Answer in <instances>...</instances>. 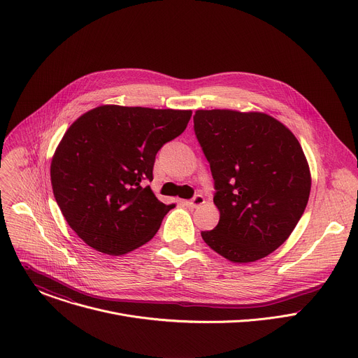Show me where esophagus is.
<instances>
[{
  "label": "esophagus",
  "instance_id": "1",
  "mask_svg": "<svg viewBox=\"0 0 358 358\" xmlns=\"http://www.w3.org/2000/svg\"><path fill=\"white\" fill-rule=\"evenodd\" d=\"M206 202V199H203V196L202 195H195L192 199H189V201H184V203L187 207H189V208H198V207H201L202 203Z\"/></svg>",
  "mask_w": 358,
  "mask_h": 358
}]
</instances>
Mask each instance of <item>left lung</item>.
Masks as SVG:
<instances>
[{"mask_svg": "<svg viewBox=\"0 0 358 358\" xmlns=\"http://www.w3.org/2000/svg\"><path fill=\"white\" fill-rule=\"evenodd\" d=\"M195 136L214 184L220 222L201 236L234 264L259 261L293 232L308 206L312 177L300 143L261 112L196 110Z\"/></svg>", "mask_w": 358, "mask_h": 358, "instance_id": "1", "label": "left lung"}]
</instances>
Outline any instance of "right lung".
<instances>
[{"label": "right lung", "instance_id": "1", "mask_svg": "<svg viewBox=\"0 0 358 358\" xmlns=\"http://www.w3.org/2000/svg\"><path fill=\"white\" fill-rule=\"evenodd\" d=\"M191 110L103 105L76 119L50 163L58 206L90 248L123 255L148 242L174 208L151 191L157 151L180 136Z\"/></svg>", "mask_w": 358, "mask_h": 358}]
</instances>
